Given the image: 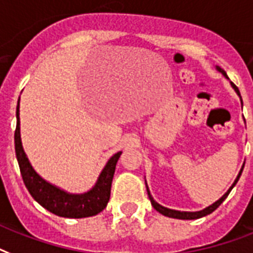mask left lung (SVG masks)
Returning <instances> with one entry per match:
<instances>
[{
	"instance_id": "left-lung-1",
	"label": "left lung",
	"mask_w": 253,
	"mask_h": 253,
	"mask_svg": "<svg viewBox=\"0 0 253 253\" xmlns=\"http://www.w3.org/2000/svg\"><path fill=\"white\" fill-rule=\"evenodd\" d=\"M216 70H218L219 72H222L223 75H224V76H226V78H227V74H226V71H224V70H222V68L218 67V66H216ZM231 85L234 87V89H235V91H236V93H238V95L240 96V92H239L238 87H236V85H235L234 83H231ZM240 100H242V96H240ZM242 104H243V101H242ZM243 168H244V165H243ZM243 168H242V170L239 171L238 177H236V179H235V182H234V183H232V186H231L230 189H228V191H227V193L224 194V195H223L222 198H220V199H218V201L215 202V203H212L211 206L206 207L205 210L195 211V212H187V211L171 210V209H168V207L161 206L160 203H157V202H156V201H154V199H153V197H152V194H150V191H149L148 185H146V191H148L149 199H150V203H152V206H153L154 209H156V210H157L158 212H160V214L165 215V216H169V218H175V219H198V218H202V216H206V215L211 214L212 211L216 210V209H218V207L220 206V205H222L223 201H224V199H226V198L228 197V194H230L231 190L234 189V186L236 185V183H238L239 178H240V175H242ZM145 183H146V182H145Z\"/></svg>"
}]
</instances>
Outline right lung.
Masks as SVG:
<instances>
[{"mask_svg":"<svg viewBox=\"0 0 253 253\" xmlns=\"http://www.w3.org/2000/svg\"><path fill=\"white\" fill-rule=\"evenodd\" d=\"M17 128L14 133L15 156L18 161L23 183L31 194V197L52 214L63 218H88L104 210L111 197L113 174L116 164L121 156L117 152L109 158L103 171L100 173L97 182L89 191L84 194H70L59 187L48 183L39 175L29 162L26 153L22 148L21 132H19V100L17 105Z\"/></svg>","mask_w":253,"mask_h":253,"instance_id":"obj_1","label":"right lung"}]
</instances>
